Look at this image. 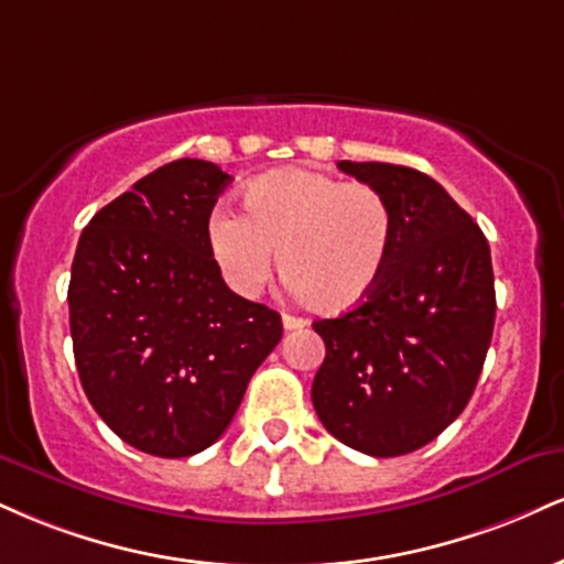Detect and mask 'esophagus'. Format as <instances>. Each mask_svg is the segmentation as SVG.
<instances>
[{
    "label": "esophagus",
    "instance_id": "1",
    "mask_svg": "<svg viewBox=\"0 0 564 564\" xmlns=\"http://www.w3.org/2000/svg\"><path fill=\"white\" fill-rule=\"evenodd\" d=\"M283 328L302 330V328H307V321H302V317H294V315H283Z\"/></svg>",
    "mask_w": 564,
    "mask_h": 564
}]
</instances>
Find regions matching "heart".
<instances>
[{"instance_id":"1","label":"heart","mask_w":564,"mask_h":564,"mask_svg":"<svg viewBox=\"0 0 564 564\" xmlns=\"http://www.w3.org/2000/svg\"><path fill=\"white\" fill-rule=\"evenodd\" d=\"M209 260L239 294L278 273L307 307L347 312L381 281L393 243L389 199L370 183L289 167L243 188L241 217L217 207L207 217Z\"/></svg>"}]
</instances>
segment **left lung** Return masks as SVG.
I'll return each mask as SVG.
<instances>
[{
	"mask_svg": "<svg viewBox=\"0 0 564 564\" xmlns=\"http://www.w3.org/2000/svg\"><path fill=\"white\" fill-rule=\"evenodd\" d=\"M336 165L389 199L393 243L368 300L312 323L325 341L312 404L341 444L399 457L436 438L476 391L497 317L491 249L431 175L389 162Z\"/></svg>",
	"mask_w": 564,
	"mask_h": 564,
	"instance_id": "1",
	"label": "left lung"
}]
</instances>
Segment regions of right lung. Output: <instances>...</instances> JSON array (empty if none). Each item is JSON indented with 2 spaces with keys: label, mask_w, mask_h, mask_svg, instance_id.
<instances>
[{
  "label": "right lung",
  "mask_w": 564,
  "mask_h": 564,
  "mask_svg": "<svg viewBox=\"0 0 564 564\" xmlns=\"http://www.w3.org/2000/svg\"><path fill=\"white\" fill-rule=\"evenodd\" d=\"M230 175L175 160L88 220L73 257L70 336L97 415L133 449L192 457L223 436L281 315L234 294L205 228Z\"/></svg>",
  "instance_id": "1"
}]
</instances>
